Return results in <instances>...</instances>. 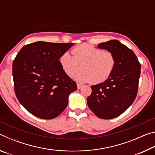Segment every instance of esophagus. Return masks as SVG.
I'll return each mask as SVG.
<instances>
[{
  "label": "esophagus",
  "mask_w": 155,
  "mask_h": 155,
  "mask_svg": "<svg viewBox=\"0 0 155 155\" xmlns=\"http://www.w3.org/2000/svg\"><path fill=\"white\" fill-rule=\"evenodd\" d=\"M83 87V85H81V84H79V83H77V88L79 90V89H81V87Z\"/></svg>",
  "instance_id": "1"
}]
</instances>
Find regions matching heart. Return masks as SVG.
<instances>
[{
  "label": "heart",
  "mask_w": 155,
  "mask_h": 155,
  "mask_svg": "<svg viewBox=\"0 0 155 155\" xmlns=\"http://www.w3.org/2000/svg\"><path fill=\"white\" fill-rule=\"evenodd\" d=\"M72 53L73 57L68 52H64L59 57V63L68 77L74 75L81 68L82 71L74 77L78 82L103 83L114 72L116 61L111 52L82 44L73 48Z\"/></svg>",
  "instance_id": "heart-1"
}]
</instances>
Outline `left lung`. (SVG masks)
<instances>
[{
  "label": "left lung",
  "instance_id": "1",
  "mask_svg": "<svg viewBox=\"0 0 155 155\" xmlns=\"http://www.w3.org/2000/svg\"><path fill=\"white\" fill-rule=\"evenodd\" d=\"M98 48L111 52L115 66L104 82L91 86L89 108L101 119H112L124 113L137 96L141 64L134 52L118 40L100 43Z\"/></svg>",
  "mask_w": 155,
  "mask_h": 155
}]
</instances>
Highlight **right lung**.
Instances as JSON below:
<instances>
[{
	"mask_svg": "<svg viewBox=\"0 0 155 155\" xmlns=\"http://www.w3.org/2000/svg\"><path fill=\"white\" fill-rule=\"evenodd\" d=\"M73 45L36 41L23 46L13 62L17 98L39 118H55L66 108L70 94L77 90V84L59 63L60 56Z\"/></svg>",
	"mask_w": 155,
	"mask_h": 155,
	"instance_id": "add662e5",
	"label": "right lung"
}]
</instances>
